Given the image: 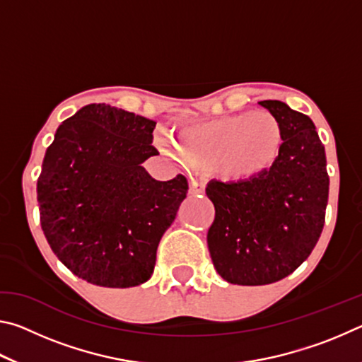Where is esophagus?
<instances>
[{"label": "esophagus", "mask_w": 362, "mask_h": 362, "mask_svg": "<svg viewBox=\"0 0 362 362\" xmlns=\"http://www.w3.org/2000/svg\"><path fill=\"white\" fill-rule=\"evenodd\" d=\"M188 192H189V194H193V196H201V194H204V189H206V187H204V183L203 182H198V180H194V179H192L188 182Z\"/></svg>", "instance_id": "34e87169"}]
</instances>
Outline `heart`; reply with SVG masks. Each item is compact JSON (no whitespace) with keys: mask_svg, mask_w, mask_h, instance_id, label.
<instances>
[{"mask_svg":"<svg viewBox=\"0 0 362 362\" xmlns=\"http://www.w3.org/2000/svg\"><path fill=\"white\" fill-rule=\"evenodd\" d=\"M182 159L192 166L209 168L226 182H250L274 168L283 151L284 134L279 121L268 112H244L193 122L174 132ZM159 148L174 155L168 139Z\"/></svg>","mask_w":362,"mask_h":362,"instance_id":"1","label":"heart"}]
</instances>
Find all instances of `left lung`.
<instances>
[{
	"instance_id": "1",
	"label": "left lung",
	"mask_w": 362,
	"mask_h": 362,
	"mask_svg": "<svg viewBox=\"0 0 362 362\" xmlns=\"http://www.w3.org/2000/svg\"><path fill=\"white\" fill-rule=\"evenodd\" d=\"M259 103L284 134L278 163L255 180L206 187L216 207L207 231L212 263L240 286L272 284L296 272L320 240L329 198L326 151L313 121L284 102Z\"/></svg>"
}]
</instances>
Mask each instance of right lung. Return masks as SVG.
<instances>
[{
	"mask_svg": "<svg viewBox=\"0 0 362 362\" xmlns=\"http://www.w3.org/2000/svg\"><path fill=\"white\" fill-rule=\"evenodd\" d=\"M156 122L105 103H90L59 126L38 177L41 228L57 259L102 287L148 281L156 249L188 182H159L142 163L158 155Z\"/></svg>",
	"mask_w": 362,
	"mask_h": 362,
	"instance_id": "obj_1",
	"label": "right lung"
}]
</instances>
